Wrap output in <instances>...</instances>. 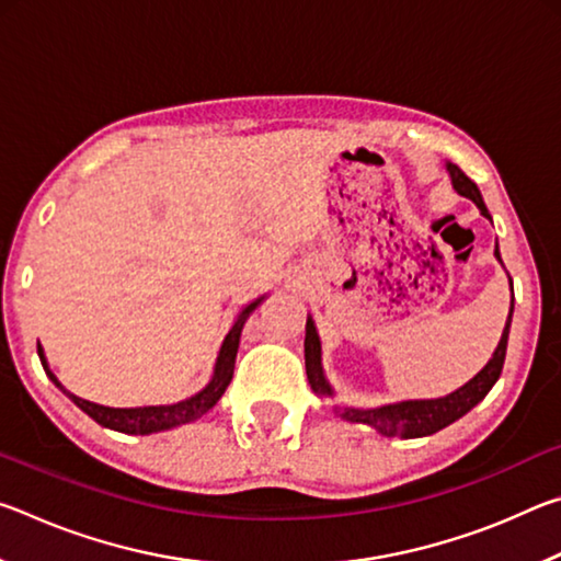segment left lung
<instances>
[{"mask_svg": "<svg viewBox=\"0 0 561 561\" xmlns=\"http://www.w3.org/2000/svg\"><path fill=\"white\" fill-rule=\"evenodd\" d=\"M448 173L453 178V187L458 190L462 197H470V201L480 207V213L490 217L478 185H474L458 165L448 163ZM495 254L500 260L497 250H495ZM512 309H515V294H512ZM512 309H510L505 331H502L500 344L495 348V354H492V358L488 360V366L482 368V371L474 376L472 381L458 388L455 393L445 396V398H435V401H403V403H391V405H381V408H368V411H358V408H344L341 415H344L346 421L371 425V428L388 435V438H423V435H433V433L443 431L445 425L455 423L458 417L468 413L470 408L478 405L500 378L502 366H505V354H507ZM304 358H307V378L311 383V391L319 396H334L327 383L324 371H321V344H319L317 327L311 319H307Z\"/></svg>", "mask_w": 561, "mask_h": 561, "instance_id": "1", "label": "left lung"}]
</instances>
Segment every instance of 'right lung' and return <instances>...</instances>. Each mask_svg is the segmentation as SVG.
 I'll use <instances>...</instances> for the list:
<instances>
[{
	"label": "right lung",
	"instance_id": "obj_1",
	"mask_svg": "<svg viewBox=\"0 0 561 561\" xmlns=\"http://www.w3.org/2000/svg\"><path fill=\"white\" fill-rule=\"evenodd\" d=\"M262 299H257L254 304H250L240 317H237L234 327L230 329V334L225 336L222 341V348H220V356H217V364H215V376L213 381L207 383L201 393L187 398V401H180L175 405H148V408H108V405H99V403H91V401H83V398L73 396L71 391H66V388L56 381V376L49 371V366H46V358H44V351L42 344H36V351H39V358H42V366L46 376L51 378V381L61 388V391L71 398V401L81 408L83 413H89L93 421L103 428H111V431H118V433H130V435H148V433H156V431H168L173 428V425H183L190 421H197V417H203L210 408L220 401L222 393L227 391V386L232 381V371H234V356H237V346H240V334H242V327L247 317H250V311L257 307Z\"/></svg>",
	"mask_w": 561,
	"mask_h": 561
}]
</instances>
